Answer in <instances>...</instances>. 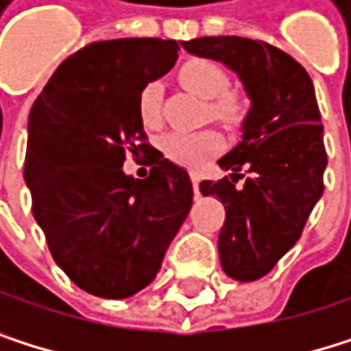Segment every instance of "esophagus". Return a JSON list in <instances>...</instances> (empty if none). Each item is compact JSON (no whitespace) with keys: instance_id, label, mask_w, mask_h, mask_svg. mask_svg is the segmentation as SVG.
Wrapping results in <instances>:
<instances>
[{"instance_id":"34e87169","label":"esophagus","mask_w":351,"mask_h":351,"mask_svg":"<svg viewBox=\"0 0 351 351\" xmlns=\"http://www.w3.org/2000/svg\"><path fill=\"white\" fill-rule=\"evenodd\" d=\"M190 180H192V188H195V195H199V184H201V176L199 171H190Z\"/></svg>"}]
</instances>
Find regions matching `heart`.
I'll list each match as a JSON object with an SVG mask.
<instances>
[{
    "instance_id": "b5f03b06",
    "label": "heart",
    "mask_w": 351,
    "mask_h": 351,
    "mask_svg": "<svg viewBox=\"0 0 351 351\" xmlns=\"http://www.w3.org/2000/svg\"><path fill=\"white\" fill-rule=\"evenodd\" d=\"M178 79L190 92L209 100V112L213 119H219L228 125L241 123L249 110V98L243 90L230 87L228 71L211 58H188L178 69ZM163 110V85L159 81L146 83L138 94V114L146 128L161 125ZM221 136L213 130L205 132H173L167 134L161 142V150L169 161L199 167L207 159L221 150Z\"/></svg>"
}]
</instances>
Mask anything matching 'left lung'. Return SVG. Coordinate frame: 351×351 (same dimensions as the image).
Here are the masks:
<instances>
[{
  "instance_id": "left-lung-1",
  "label": "left lung",
  "mask_w": 351,
  "mask_h": 351,
  "mask_svg": "<svg viewBox=\"0 0 351 351\" xmlns=\"http://www.w3.org/2000/svg\"><path fill=\"white\" fill-rule=\"evenodd\" d=\"M182 47L230 66L253 102L243 142L217 161L232 178L205 180L201 192L226 207L217 239L223 272L241 282L257 280L300 241L324 190L326 150L314 83L293 56L259 39L199 37ZM243 177L245 184L237 186Z\"/></svg>"
}]
</instances>
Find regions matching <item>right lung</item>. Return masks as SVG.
<instances>
[{"label":"right lung","mask_w":351,"mask_h":351,"mask_svg":"<svg viewBox=\"0 0 351 351\" xmlns=\"http://www.w3.org/2000/svg\"><path fill=\"white\" fill-rule=\"evenodd\" d=\"M173 39L94 41L45 83L29 117L25 182L33 217L64 274L104 300L150 285L192 205L190 176L148 144L140 90L165 75ZM150 152L148 178L123 173L125 154Z\"/></svg>","instance_id":"1"}]
</instances>
